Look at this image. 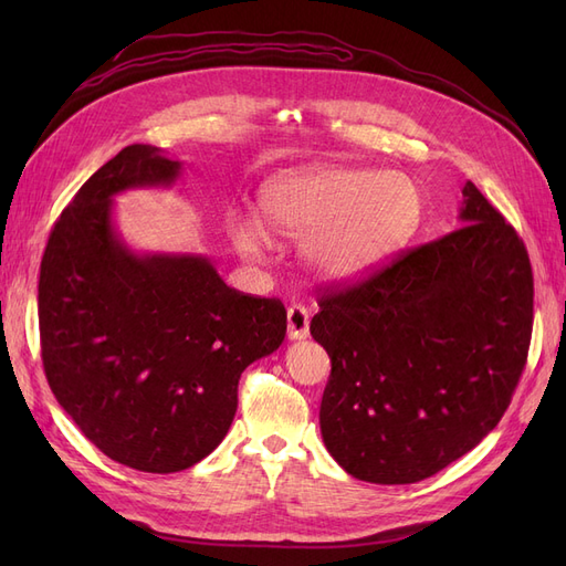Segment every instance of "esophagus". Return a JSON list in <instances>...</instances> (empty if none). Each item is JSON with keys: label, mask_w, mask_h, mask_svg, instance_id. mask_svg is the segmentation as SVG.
<instances>
[{"label": "esophagus", "mask_w": 566, "mask_h": 566, "mask_svg": "<svg viewBox=\"0 0 566 566\" xmlns=\"http://www.w3.org/2000/svg\"><path fill=\"white\" fill-rule=\"evenodd\" d=\"M306 335H310V310L302 304L287 306V337L304 339Z\"/></svg>", "instance_id": "1"}]
</instances>
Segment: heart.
I'll return each mask as SVG.
<instances>
[{"label": "heart", "mask_w": 566, "mask_h": 566, "mask_svg": "<svg viewBox=\"0 0 566 566\" xmlns=\"http://www.w3.org/2000/svg\"><path fill=\"white\" fill-rule=\"evenodd\" d=\"M256 219L229 221L233 248L260 260L266 235L302 241V260L318 279L349 283L394 260L422 221V193L403 172L318 165L269 179Z\"/></svg>", "instance_id": "obj_1"}]
</instances>
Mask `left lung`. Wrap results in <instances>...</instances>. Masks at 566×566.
I'll use <instances>...</instances> for the list:
<instances>
[{
  "instance_id": "left-lung-1",
  "label": "left lung",
  "mask_w": 566,
  "mask_h": 566,
  "mask_svg": "<svg viewBox=\"0 0 566 566\" xmlns=\"http://www.w3.org/2000/svg\"><path fill=\"white\" fill-rule=\"evenodd\" d=\"M455 231L323 295L331 356L321 437L347 474L416 484L482 441L510 406L534 325L524 243L468 181Z\"/></svg>"
}]
</instances>
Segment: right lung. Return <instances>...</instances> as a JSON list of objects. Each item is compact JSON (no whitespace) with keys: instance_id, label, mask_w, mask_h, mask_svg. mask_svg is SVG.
Wrapping results in <instances>:
<instances>
[{"instance_id":"right-lung-1","label":"right lung","mask_w":566,"mask_h":566,"mask_svg":"<svg viewBox=\"0 0 566 566\" xmlns=\"http://www.w3.org/2000/svg\"><path fill=\"white\" fill-rule=\"evenodd\" d=\"M181 163L132 144L84 181L40 269L42 364L51 391L98 451L142 472L210 455L238 408V380L281 347L285 306L229 287L202 254L136 252L113 198L167 188Z\"/></svg>"}]
</instances>
